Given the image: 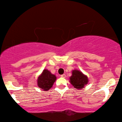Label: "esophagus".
<instances>
[{
    "label": "esophagus",
    "mask_w": 122,
    "mask_h": 122,
    "mask_svg": "<svg viewBox=\"0 0 122 122\" xmlns=\"http://www.w3.org/2000/svg\"><path fill=\"white\" fill-rule=\"evenodd\" d=\"M61 76L62 78H66V74H62V75H61Z\"/></svg>",
    "instance_id": "1"
}]
</instances>
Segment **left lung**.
<instances>
[{"label": "left lung", "mask_w": 122, "mask_h": 122, "mask_svg": "<svg viewBox=\"0 0 122 122\" xmlns=\"http://www.w3.org/2000/svg\"><path fill=\"white\" fill-rule=\"evenodd\" d=\"M88 82L87 76L78 70L75 69L72 71V76L70 77V83L75 88L81 89Z\"/></svg>", "instance_id": "8db88e82"}]
</instances>
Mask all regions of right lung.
Returning a JSON list of instances; mask_svg holds the SVG:
<instances>
[{
	"mask_svg": "<svg viewBox=\"0 0 122 122\" xmlns=\"http://www.w3.org/2000/svg\"><path fill=\"white\" fill-rule=\"evenodd\" d=\"M56 79V76L51 74V71L47 69L43 70V72L38 78V87L41 88L43 91H47L52 87Z\"/></svg>",
	"mask_w": 122,
	"mask_h": 122,
	"instance_id": "right-lung-1",
	"label": "right lung"
}]
</instances>
